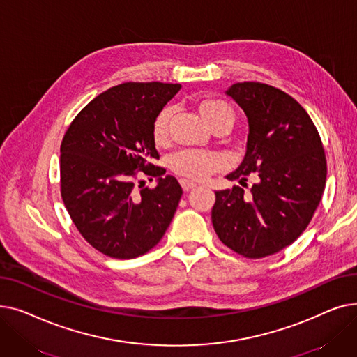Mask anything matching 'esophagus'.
Instances as JSON below:
<instances>
[{
	"label": "esophagus",
	"mask_w": 357,
	"mask_h": 357,
	"mask_svg": "<svg viewBox=\"0 0 357 357\" xmlns=\"http://www.w3.org/2000/svg\"><path fill=\"white\" fill-rule=\"evenodd\" d=\"M181 186H182V190H183L185 192H188V191L197 188V183H195V182H191V181L183 179V181H181Z\"/></svg>",
	"instance_id": "esophagus-1"
}]
</instances>
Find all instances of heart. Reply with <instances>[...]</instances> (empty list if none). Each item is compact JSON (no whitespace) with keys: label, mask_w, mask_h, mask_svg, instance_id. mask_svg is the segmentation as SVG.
<instances>
[{"label":"heart","mask_w":357,"mask_h":357,"mask_svg":"<svg viewBox=\"0 0 357 357\" xmlns=\"http://www.w3.org/2000/svg\"><path fill=\"white\" fill-rule=\"evenodd\" d=\"M198 111L202 120L213 130L230 128L234 123V111L224 101L205 98L198 104ZM174 116V107H165L153 124V140L158 146H163L169 139V127ZM172 171L186 179L202 181L214 174L220 167V159L211 153L199 150H182L171 159Z\"/></svg>","instance_id":"obj_1"}]
</instances>
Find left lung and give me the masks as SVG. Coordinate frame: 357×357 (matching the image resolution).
Segmentation results:
<instances>
[{
  "label": "left lung",
  "instance_id": "1",
  "mask_svg": "<svg viewBox=\"0 0 357 357\" xmlns=\"http://www.w3.org/2000/svg\"><path fill=\"white\" fill-rule=\"evenodd\" d=\"M226 93L249 123L246 155L230 181L241 186L215 192L211 220L218 238L233 252L259 259L301 236L321 201L327 162L308 112L291 96L260 82H237Z\"/></svg>",
  "mask_w": 357,
  "mask_h": 357
}]
</instances>
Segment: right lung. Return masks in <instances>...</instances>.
Returning a JSON list of instances; mask_svg holds the SVG:
<instances>
[{"label":"right lung","mask_w":357,"mask_h":357,"mask_svg":"<svg viewBox=\"0 0 357 357\" xmlns=\"http://www.w3.org/2000/svg\"><path fill=\"white\" fill-rule=\"evenodd\" d=\"M179 89V84L162 82L112 86L82 108L63 136V204L82 237L105 256L144 255L160 241L175 215L182 188L153 165L159 153L152 130ZM137 170L158 178L155 189L135 186Z\"/></svg>","instance_id":"right-lung-1"}]
</instances>
